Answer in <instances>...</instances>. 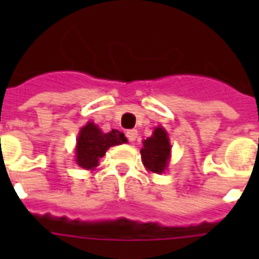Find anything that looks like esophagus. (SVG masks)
I'll list each match as a JSON object with an SVG mask.
<instances>
[{
  "label": "esophagus",
  "instance_id": "1",
  "mask_svg": "<svg viewBox=\"0 0 259 259\" xmlns=\"http://www.w3.org/2000/svg\"><path fill=\"white\" fill-rule=\"evenodd\" d=\"M137 136H138V132L136 129H129L126 132V137L129 140L130 142H133L137 140Z\"/></svg>",
  "mask_w": 259,
  "mask_h": 259
}]
</instances>
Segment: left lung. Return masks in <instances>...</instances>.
<instances>
[{"label":"left lung","instance_id":"obj_1","mask_svg":"<svg viewBox=\"0 0 259 259\" xmlns=\"http://www.w3.org/2000/svg\"><path fill=\"white\" fill-rule=\"evenodd\" d=\"M170 144L168 134L162 127L154 129L153 136L144 141L141 157L144 165L153 173H162L168 165Z\"/></svg>","mask_w":259,"mask_h":259}]
</instances>
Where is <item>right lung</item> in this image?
I'll return each instance as SVG.
<instances>
[{"instance_id":"right-lung-1","label":"right lung","mask_w":259,"mask_h":259,"mask_svg":"<svg viewBox=\"0 0 259 259\" xmlns=\"http://www.w3.org/2000/svg\"><path fill=\"white\" fill-rule=\"evenodd\" d=\"M126 141L127 140L121 132L113 129L109 133H103L97 125L89 122L79 133L76 162L84 169H93L98 165L99 158L105 156L106 150L110 146L121 145Z\"/></svg>"}]
</instances>
